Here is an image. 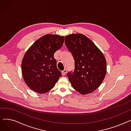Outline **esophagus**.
Listing matches in <instances>:
<instances>
[{
  "label": "esophagus",
  "instance_id": "esophagus-1",
  "mask_svg": "<svg viewBox=\"0 0 131 131\" xmlns=\"http://www.w3.org/2000/svg\"><path fill=\"white\" fill-rule=\"evenodd\" d=\"M67 73V70L66 69H65L64 71H61V74H62V75H63V76H64V75H66V74Z\"/></svg>",
  "mask_w": 131,
  "mask_h": 131
}]
</instances>
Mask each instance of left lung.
<instances>
[{
  "mask_svg": "<svg viewBox=\"0 0 131 131\" xmlns=\"http://www.w3.org/2000/svg\"><path fill=\"white\" fill-rule=\"evenodd\" d=\"M65 45L74 57V71L67 74L75 90L82 95L91 93L99 88L107 72V62L101 51L92 41L81 33L69 34Z\"/></svg>",
  "mask_w": 131,
  "mask_h": 131,
  "instance_id": "8db88e82",
  "label": "left lung"
}]
</instances>
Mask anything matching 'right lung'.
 Segmentation results:
<instances>
[{
  "mask_svg": "<svg viewBox=\"0 0 131 131\" xmlns=\"http://www.w3.org/2000/svg\"><path fill=\"white\" fill-rule=\"evenodd\" d=\"M64 39V36L46 34L36 41L24 54L22 76L33 91L42 94L49 91L61 76L54 53L63 46Z\"/></svg>",
  "mask_w": 131,
  "mask_h": 131,
  "instance_id": "add662e5",
  "label": "right lung"
}]
</instances>
